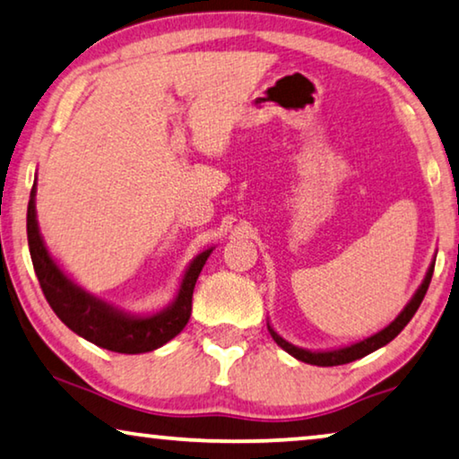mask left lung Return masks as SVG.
Masks as SVG:
<instances>
[{
  "mask_svg": "<svg viewBox=\"0 0 459 459\" xmlns=\"http://www.w3.org/2000/svg\"><path fill=\"white\" fill-rule=\"evenodd\" d=\"M433 270H435V262H430L429 270H427V276L422 280V284L416 289V292L412 295V299L408 300V305L404 309L400 311V316L395 317L392 324L387 327H383L381 332L373 333V336H368L360 342H354L351 346H342V348H330V351H307V348H299L295 344H290L289 340H284L280 333L273 330V327L268 324V330L272 333V338L276 344L282 348L290 354V357H295L297 360H303V362H309V365H317V367H336V365H346V362H352L357 359L367 357V354H371L375 351H379L381 346H385L392 342L398 333L404 330L408 325V321L414 317L416 309H419L422 299H425L427 290H429V284H430V278H433Z\"/></svg>",
  "mask_w": 459,
  "mask_h": 459,
  "instance_id": "obj_1",
  "label": "left lung"
}]
</instances>
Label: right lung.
I'll return each mask as SVG.
<instances>
[{
  "label": "right lung",
  "instance_id": "1",
  "mask_svg": "<svg viewBox=\"0 0 459 459\" xmlns=\"http://www.w3.org/2000/svg\"><path fill=\"white\" fill-rule=\"evenodd\" d=\"M34 197H37V181L30 189L29 212H26V235H29L32 265L47 303L72 332L111 352L142 354L164 346L187 325L197 276L214 247L197 253L191 259L181 278L179 290L162 311H156L152 316H135L84 290L55 264L40 237Z\"/></svg>",
  "mask_w": 459,
  "mask_h": 459
}]
</instances>
